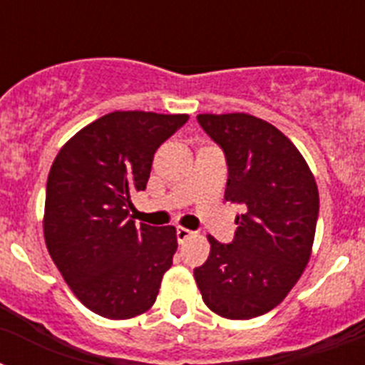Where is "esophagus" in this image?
Listing matches in <instances>:
<instances>
[{"label": "esophagus", "mask_w": 365, "mask_h": 365, "mask_svg": "<svg viewBox=\"0 0 365 365\" xmlns=\"http://www.w3.org/2000/svg\"><path fill=\"white\" fill-rule=\"evenodd\" d=\"M192 234H193V232L188 230V228L177 227V241H179V243H185L188 237H192Z\"/></svg>", "instance_id": "1"}]
</instances>
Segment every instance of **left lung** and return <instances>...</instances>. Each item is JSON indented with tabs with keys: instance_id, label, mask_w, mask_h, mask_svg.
<instances>
[{
	"instance_id": "obj_1",
	"label": "left lung",
	"mask_w": 365,
	"mask_h": 365,
	"mask_svg": "<svg viewBox=\"0 0 365 365\" xmlns=\"http://www.w3.org/2000/svg\"><path fill=\"white\" fill-rule=\"evenodd\" d=\"M228 166L225 199L243 206L232 243L208 235L210 256L193 270L208 309L250 320L285 299L305 270L320 210L318 186L298 148L269 122L197 115Z\"/></svg>"
}]
</instances>
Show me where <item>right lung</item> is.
I'll return each instance as SVG.
<instances>
[{
  "label": "right lung",
  "instance_id": "add662e5",
  "mask_svg": "<svg viewBox=\"0 0 365 365\" xmlns=\"http://www.w3.org/2000/svg\"><path fill=\"white\" fill-rule=\"evenodd\" d=\"M188 115L115 111L56 155L45 193L43 235L54 265L89 311L128 320L159 294L177 250L173 227L135 225L131 195L146 190L157 148Z\"/></svg>",
  "mask_w": 365,
  "mask_h": 365
}]
</instances>
